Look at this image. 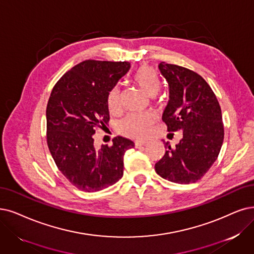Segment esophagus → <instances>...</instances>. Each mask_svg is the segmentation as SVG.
<instances>
[{
	"mask_svg": "<svg viewBox=\"0 0 254 254\" xmlns=\"http://www.w3.org/2000/svg\"><path fill=\"white\" fill-rule=\"evenodd\" d=\"M147 143H148L147 140H141V139H136V140L134 141L135 147H140V146H144V145H146Z\"/></svg>",
	"mask_w": 254,
	"mask_h": 254,
	"instance_id": "esophagus-1",
	"label": "esophagus"
}]
</instances>
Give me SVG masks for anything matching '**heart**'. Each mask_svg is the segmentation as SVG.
<instances>
[{"label":"heart","instance_id":"obj_1","mask_svg":"<svg viewBox=\"0 0 254 254\" xmlns=\"http://www.w3.org/2000/svg\"><path fill=\"white\" fill-rule=\"evenodd\" d=\"M132 81L141 92L150 98L155 97L159 92L160 79L155 70L150 66H140L133 74ZM107 106L110 113L116 114L119 111L120 90L118 87H114L109 90ZM155 122L156 119L152 114H132L121 121L120 130L125 135L134 138H145L151 133Z\"/></svg>","mask_w":254,"mask_h":254}]
</instances>
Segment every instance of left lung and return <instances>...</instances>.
<instances>
[{"instance_id":"1","label":"left lung","mask_w":254,"mask_h":254,"mask_svg":"<svg viewBox=\"0 0 254 254\" xmlns=\"http://www.w3.org/2000/svg\"><path fill=\"white\" fill-rule=\"evenodd\" d=\"M158 68L169 85L162 121L170 132L182 131V138L174 149L169 146L155 164V171L175 184H192L206 174L220 153L224 139L221 107L210 86L197 73L165 63Z\"/></svg>"}]
</instances>
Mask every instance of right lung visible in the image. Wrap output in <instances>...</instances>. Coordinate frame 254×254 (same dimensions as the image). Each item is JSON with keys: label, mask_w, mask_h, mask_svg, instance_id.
Segmentation results:
<instances>
[{"label": "right lung", "mask_w": 254, "mask_h": 254, "mask_svg": "<svg viewBox=\"0 0 254 254\" xmlns=\"http://www.w3.org/2000/svg\"><path fill=\"white\" fill-rule=\"evenodd\" d=\"M130 69V64L85 60L65 73L47 105V141L55 164L74 187L98 191L123 177L124 154L134 147L117 136L97 150L93 135L108 125L107 96Z\"/></svg>", "instance_id": "1"}]
</instances>
